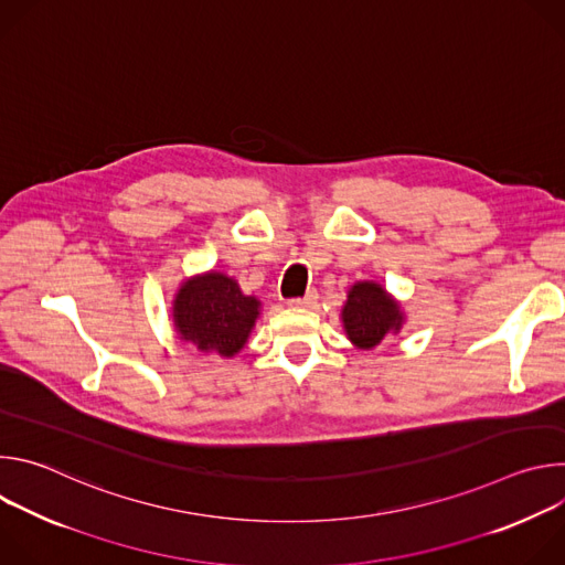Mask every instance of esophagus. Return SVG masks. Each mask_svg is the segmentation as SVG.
Segmentation results:
<instances>
[{
  "label": "esophagus",
  "instance_id": "esophagus-1",
  "mask_svg": "<svg viewBox=\"0 0 565 565\" xmlns=\"http://www.w3.org/2000/svg\"><path fill=\"white\" fill-rule=\"evenodd\" d=\"M315 301H317V292H308L306 297L290 299V301H288V306H292V308H310Z\"/></svg>",
  "mask_w": 565,
  "mask_h": 565
}]
</instances>
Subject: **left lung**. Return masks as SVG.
I'll list each match as a JSON object with an SVG mask.
<instances>
[{
	"instance_id": "1",
	"label": "left lung",
	"mask_w": 565,
	"mask_h": 565,
	"mask_svg": "<svg viewBox=\"0 0 565 565\" xmlns=\"http://www.w3.org/2000/svg\"><path fill=\"white\" fill-rule=\"evenodd\" d=\"M349 342L360 351H371L405 327L402 303L377 281H355L340 312Z\"/></svg>"
}]
</instances>
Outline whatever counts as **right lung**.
Instances as JSON below:
<instances>
[{
	"mask_svg": "<svg viewBox=\"0 0 565 565\" xmlns=\"http://www.w3.org/2000/svg\"><path fill=\"white\" fill-rule=\"evenodd\" d=\"M262 315V301L241 290L234 277L207 270L177 288L172 301L174 331L203 355L234 358L248 344Z\"/></svg>",
	"mask_w": 565,
	"mask_h": 565,
	"instance_id": "1",
	"label": "right lung"
}]
</instances>
